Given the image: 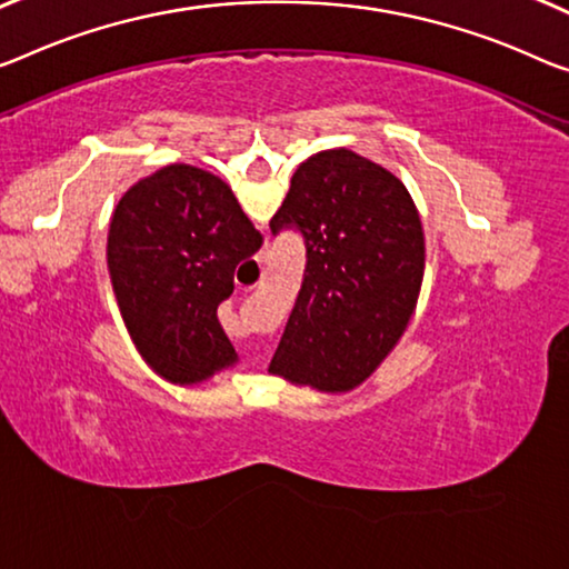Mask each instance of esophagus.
<instances>
[{
	"instance_id": "obj_1",
	"label": "esophagus",
	"mask_w": 569,
	"mask_h": 569,
	"mask_svg": "<svg viewBox=\"0 0 569 569\" xmlns=\"http://www.w3.org/2000/svg\"><path fill=\"white\" fill-rule=\"evenodd\" d=\"M261 261H267V254H261V259H259V264H261Z\"/></svg>"
}]
</instances>
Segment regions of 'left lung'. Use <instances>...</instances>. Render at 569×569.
Instances as JSON below:
<instances>
[{"label":"left lung","mask_w":569,"mask_h":569,"mask_svg":"<svg viewBox=\"0 0 569 569\" xmlns=\"http://www.w3.org/2000/svg\"><path fill=\"white\" fill-rule=\"evenodd\" d=\"M297 231L305 272L272 358L326 391L361 383L405 333L425 269V236L397 174L351 150L312 154L269 221Z\"/></svg>","instance_id":"1"}]
</instances>
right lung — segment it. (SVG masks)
<instances>
[{
  "label": "right lung",
  "instance_id": "obj_1",
  "mask_svg": "<svg viewBox=\"0 0 569 569\" xmlns=\"http://www.w3.org/2000/svg\"><path fill=\"white\" fill-rule=\"evenodd\" d=\"M261 236L231 188L193 164H168L119 200L109 272L129 333L147 363L174 383L203 381L233 361L218 305Z\"/></svg>",
  "mask_w": 569,
  "mask_h": 569
}]
</instances>
